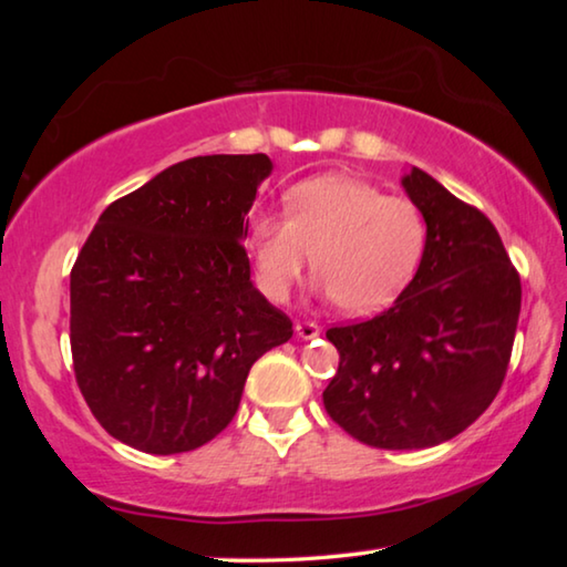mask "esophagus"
I'll use <instances>...</instances> for the list:
<instances>
[{"label": "esophagus", "mask_w": 567, "mask_h": 567, "mask_svg": "<svg viewBox=\"0 0 567 567\" xmlns=\"http://www.w3.org/2000/svg\"><path fill=\"white\" fill-rule=\"evenodd\" d=\"M295 332L300 340H315L320 334V324L315 322H295Z\"/></svg>", "instance_id": "34e87169"}]
</instances>
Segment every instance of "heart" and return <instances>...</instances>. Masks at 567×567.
Masks as SVG:
<instances>
[{"instance_id": "obj_1", "label": "heart", "mask_w": 567, "mask_h": 567, "mask_svg": "<svg viewBox=\"0 0 567 567\" xmlns=\"http://www.w3.org/2000/svg\"><path fill=\"white\" fill-rule=\"evenodd\" d=\"M285 214L255 213L247 239L257 287L285 302L312 260L318 292L344 312L385 310L415 277L427 225L408 199L350 175H320L285 192Z\"/></svg>"}]
</instances>
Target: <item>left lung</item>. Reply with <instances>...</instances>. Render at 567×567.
I'll use <instances>...</instances> for the list:
<instances>
[{
  "instance_id": "obj_1",
  "label": "left lung",
  "mask_w": 567,
  "mask_h": 567,
  "mask_svg": "<svg viewBox=\"0 0 567 567\" xmlns=\"http://www.w3.org/2000/svg\"><path fill=\"white\" fill-rule=\"evenodd\" d=\"M402 189L427 245L390 310L328 330L340 352L322 402L364 445L422 450L463 433L495 400L511 362L520 277L491 219L417 167Z\"/></svg>"
}]
</instances>
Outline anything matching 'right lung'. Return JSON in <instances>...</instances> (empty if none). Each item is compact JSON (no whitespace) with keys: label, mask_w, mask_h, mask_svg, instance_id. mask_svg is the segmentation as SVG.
Segmentation results:
<instances>
[{"label":"right lung","mask_w":567,"mask_h":567,"mask_svg":"<svg viewBox=\"0 0 567 567\" xmlns=\"http://www.w3.org/2000/svg\"><path fill=\"white\" fill-rule=\"evenodd\" d=\"M267 155L177 162L100 215L70 275L84 400L112 437L187 453L235 417L257 358L292 322L249 280L247 213Z\"/></svg>","instance_id":"add662e5"}]
</instances>
